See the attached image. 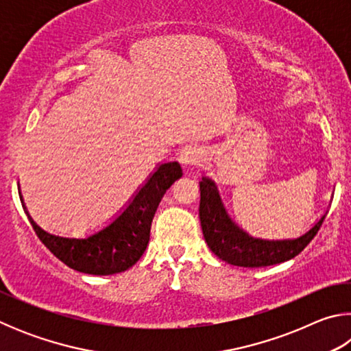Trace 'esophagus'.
Wrapping results in <instances>:
<instances>
[{
  "label": "esophagus",
  "instance_id": "obj_1",
  "mask_svg": "<svg viewBox=\"0 0 351 351\" xmlns=\"http://www.w3.org/2000/svg\"><path fill=\"white\" fill-rule=\"evenodd\" d=\"M203 159V150L197 145H189L180 154V161L184 167H195Z\"/></svg>",
  "mask_w": 351,
  "mask_h": 351
}]
</instances>
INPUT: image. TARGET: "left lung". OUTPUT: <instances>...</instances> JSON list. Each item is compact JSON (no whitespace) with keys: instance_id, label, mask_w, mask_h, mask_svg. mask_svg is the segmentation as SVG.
Here are the masks:
<instances>
[{"instance_id":"obj_1","label":"left lung","mask_w":351,"mask_h":351,"mask_svg":"<svg viewBox=\"0 0 351 351\" xmlns=\"http://www.w3.org/2000/svg\"><path fill=\"white\" fill-rule=\"evenodd\" d=\"M199 190V221L207 246L218 258L234 266L261 268L294 258L310 245L325 219V215L320 217L308 232L297 239H255L229 217L219 198L217 184L210 178L203 176Z\"/></svg>"}]
</instances>
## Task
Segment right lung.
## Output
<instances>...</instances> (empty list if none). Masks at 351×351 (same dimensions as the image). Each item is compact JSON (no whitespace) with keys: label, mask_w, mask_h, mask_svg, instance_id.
I'll use <instances>...</instances> for the list:
<instances>
[{"label":"right lung","mask_w":351,"mask_h":351,"mask_svg":"<svg viewBox=\"0 0 351 351\" xmlns=\"http://www.w3.org/2000/svg\"><path fill=\"white\" fill-rule=\"evenodd\" d=\"M181 176V165L176 161L161 164L136 192L125 209L108 226L85 239H68L46 232L31 218L23 197L20 198L35 234L58 260L85 274L111 276L132 268L145 252L158 206L165 190Z\"/></svg>","instance_id":"obj_1"}]
</instances>
